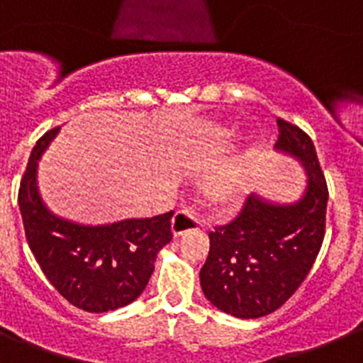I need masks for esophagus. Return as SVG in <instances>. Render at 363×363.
<instances>
[{"label":"esophagus","mask_w":363,"mask_h":363,"mask_svg":"<svg viewBox=\"0 0 363 363\" xmlns=\"http://www.w3.org/2000/svg\"><path fill=\"white\" fill-rule=\"evenodd\" d=\"M202 218L194 213V211H189V209H179V211H176L174 217H172V232H174L176 238L191 232V230L202 228Z\"/></svg>","instance_id":"34e87169"}]
</instances>
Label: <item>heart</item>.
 I'll return each mask as SVG.
<instances>
[{
	"instance_id": "1",
	"label": "heart",
	"mask_w": 363,
	"mask_h": 363,
	"mask_svg": "<svg viewBox=\"0 0 363 363\" xmlns=\"http://www.w3.org/2000/svg\"><path fill=\"white\" fill-rule=\"evenodd\" d=\"M203 194L215 202H230L238 194V176L232 169H220L203 179Z\"/></svg>"
}]
</instances>
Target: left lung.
Returning a JSON list of instances; mask_svg holds the SVG:
<instances>
[{"label":"left lung","mask_w":363,"mask_h":363,"mask_svg":"<svg viewBox=\"0 0 363 363\" xmlns=\"http://www.w3.org/2000/svg\"><path fill=\"white\" fill-rule=\"evenodd\" d=\"M274 150L293 155L306 170L296 202L277 203L248 194L228 223L209 232L200 286L213 306L239 319L269 315L301 287L325 238L328 187L313 140L278 118Z\"/></svg>","instance_id":"obj_1"}]
</instances>
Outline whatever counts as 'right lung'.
<instances>
[{
    "mask_svg": "<svg viewBox=\"0 0 363 363\" xmlns=\"http://www.w3.org/2000/svg\"><path fill=\"white\" fill-rule=\"evenodd\" d=\"M57 131L38 139L20 182L18 206L27 242L50 284L70 304L91 313L118 310L145 291L157 252L172 239L174 211L98 226L57 217L37 185L38 160Z\"/></svg>",
    "mask_w": 363,
    "mask_h": 363,
    "instance_id": "obj_1",
    "label": "right lung"
}]
</instances>
